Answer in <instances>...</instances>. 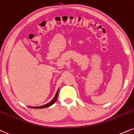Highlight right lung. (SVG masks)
Returning <instances> with one entry per match:
<instances>
[{
    "label": "right lung",
    "mask_w": 134,
    "mask_h": 134,
    "mask_svg": "<svg viewBox=\"0 0 134 134\" xmlns=\"http://www.w3.org/2000/svg\"><path fill=\"white\" fill-rule=\"evenodd\" d=\"M59 89H58V91H57V93H56L54 99L52 100L51 102H50L49 103H48V104L40 106V107H29L33 108V109H43V108H46V107H50V106L54 104V103L55 102V101L57 100V97H58V93H59Z\"/></svg>",
    "instance_id": "right-lung-1"
}]
</instances>
